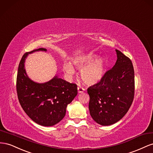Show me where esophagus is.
I'll return each mask as SVG.
<instances>
[{
	"instance_id": "1",
	"label": "esophagus",
	"mask_w": 153,
	"mask_h": 153,
	"mask_svg": "<svg viewBox=\"0 0 153 153\" xmlns=\"http://www.w3.org/2000/svg\"><path fill=\"white\" fill-rule=\"evenodd\" d=\"M77 91H78V93L79 94H81V93H83L84 91H85V89L84 88H82V87H78L77 88Z\"/></svg>"
}]
</instances>
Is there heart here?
Returning a JSON list of instances; mask_svg holds the SVG:
<instances>
[{"label":"heart","instance_id":"b5f03b06","mask_svg":"<svg viewBox=\"0 0 153 153\" xmlns=\"http://www.w3.org/2000/svg\"><path fill=\"white\" fill-rule=\"evenodd\" d=\"M72 63L76 68L81 70V77L87 84H97L104 77L105 62L103 58H98L96 54H88L76 56L72 59ZM62 68L68 79H72L75 75V69L71 62L65 61Z\"/></svg>","mask_w":153,"mask_h":153}]
</instances>
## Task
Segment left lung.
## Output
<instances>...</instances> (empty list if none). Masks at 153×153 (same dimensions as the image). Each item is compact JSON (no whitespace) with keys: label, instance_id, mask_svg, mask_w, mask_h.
Listing matches in <instances>:
<instances>
[{"label":"left lung","instance_id":"8db88e82","mask_svg":"<svg viewBox=\"0 0 153 153\" xmlns=\"http://www.w3.org/2000/svg\"><path fill=\"white\" fill-rule=\"evenodd\" d=\"M117 59L98 83L87 91L89 111L97 124L110 126L119 121L128 112L134 94V72L131 59L115 50Z\"/></svg>","mask_w":153,"mask_h":153}]
</instances>
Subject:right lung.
Wrapping results in <instances>:
<instances>
[{
	"mask_svg": "<svg viewBox=\"0 0 153 153\" xmlns=\"http://www.w3.org/2000/svg\"><path fill=\"white\" fill-rule=\"evenodd\" d=\"M47 51L40 48L26 52L22 58L16 77V91L22 108L30 119L43 126H52L62 120L67 105L77 94L76 84L70 83L58 76L43 83L34 82L27 75L25 59L29 54Z\"/></svg>",
	"mask_w": 153,
	"mask_h": 153,
	"instance_id": "right-lung-1",
	"label": "right lung"
}]
</instances>
